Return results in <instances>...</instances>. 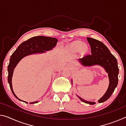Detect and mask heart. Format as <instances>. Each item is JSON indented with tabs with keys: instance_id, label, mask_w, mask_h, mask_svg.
<instances>
[{
	"instance_id": "obj_1",
	"label": "heart",
	"mask_w": 126,
	"mask_h": 126,
	"mask_svg": "<svg viewBox=\"0 0 126 126\" xmlns=\"http://www.w3.org/2000/svg\"><path fill=\"white\" fill-rule=\"evenodd\" d=\"M83 46V44L82 43L79 42V43H77V46L79 48H82Z\"/></svg>"
}]
</instances>
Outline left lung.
<instances>
[{"label": "left lung", "mask_w": 126, "mask_h": 126, "mask_svg": "<svg viewBox=\"0 0 126 126\" xmlns=\"http://www.w3.org/2000/svg\"><path fill=\"white\" fill-rule=\"evenodd\" d=\"M87 39L90 44L91 53L86 55L82 59H79V61L83 65L92 66L97 64L102 66L108 73L109 77L110 84L107 91L103 96L98 101L99 103H102L111 96L118 84L119 69L117 61L102 42L89 37H87ZM78 97L86 103L92 105L95 104V102L87 101L79 97Z\"/></svg>", "instance_id": "obj_1"}]
</instances>
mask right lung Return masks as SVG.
<instances>
[{"label":"right lung","instance_id":"add662e5","mask_svg":"<svg viewBox=\"0 0 126 126\" xmlns=\"http://www.w3.org/2000/svg\"><path fill=\"white\" fill-rule=\"evenodd\" d=\"M57 42H58V39L55 38L44 37V36L34 37L21 43L11 55L10 62L8 67V80L13 94L19 101H23L19 99L15 94L13 90L12 84L13 73L15 67L23 57L32 54L44 53L46 52V51L52 49V48L56 46ZM23 102L28 103L27 102ZM37 102H34L31 103H35Z\"/></svg>","mask_w":126,"mask_h":126}]
</instances>
